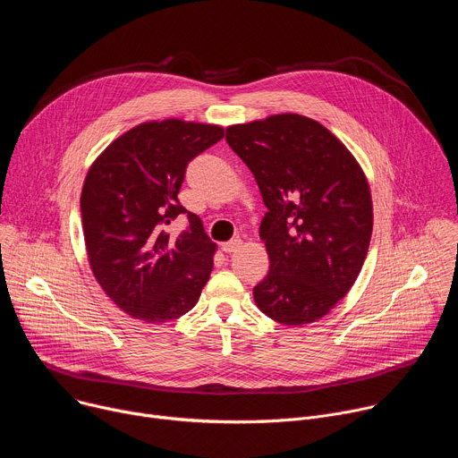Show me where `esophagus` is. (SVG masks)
Listing matches in <instances>:
<instances>
[{"label":"esophagus","instance_id":"esophagus-1","mask_svg":"<svg viewBox=\"0 0 458 458\" xmlns=\"http://www.w3.org/2000/svg\"><path fill=\"white\" fill-rule=\"evenodd\" d=\"M241 244H242V241H241V239H232V241L223 242V244H221V250H223V251H226V253H232V251L239 250V248H241Z\"/></svg>","mask_w":458,"mask_h":458}]
</instances>
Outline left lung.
<instances>
[{
  "label": "left lung",
  "mask_w": 458,
  "mask_h": 458,
  "mask_svg": "<svg viewBox=\"0 0 458 458\" xmlns=\"http://www.w3.org/2000/svg\"><path fill=\"white\" fill-rule=\"evenodd\" d=\"M226 141L268 208L259 235L270 272L253 288L255 304L286 326L322 318L357 281L369 246L373 205L360 165L299 114L230 124Z\"/></svg>",
  "instance_id": "1"
}]
</instances>
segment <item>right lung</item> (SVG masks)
<instances>
[{
  "label": "right lung",
  "instance_id": "right-lung-1",
  "mask_svg": "<svg viewBox=\"0 0 458 458\" xmlns=\"http://www.w3.org/2000/svg\"><path fill=\"white\" fill-rule=\"evenodd\" d=\"M223 136L219 124L147 121L114 140L89 168L81 223L90 270L130 317L161 324L199 301L217 246L177 193L186 165ZM181 213L189 214L191 228L170 238L164 228Z\"/></svg>",
  "mask_w": 458,
  "mask_h": 458
}]
</instances>
